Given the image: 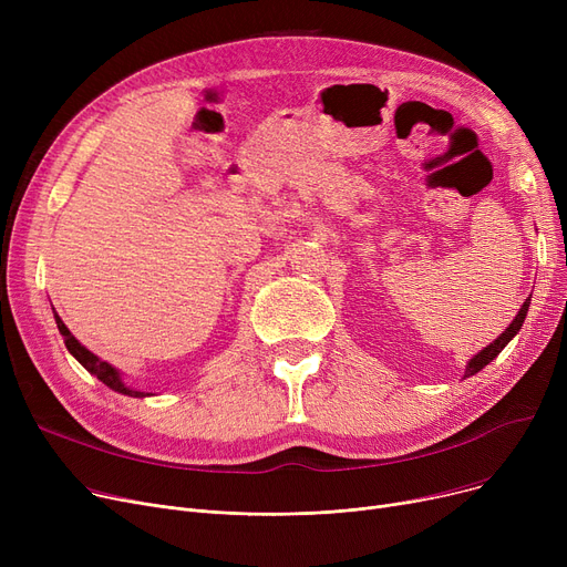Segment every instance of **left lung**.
Instances as JSON below:
<instances>
[{
  "label": "left lung",
  "instance_id": "obj_1",
  "mask_svg": "<svg viewBox=\"0 0 567 567\" xmlns=\"http://www.w3.org/2000/svg\"><path fill=\"white\" fill-rule=\"evenodd\" d=\"M528 303H530V296L528 299L524 301V306L519 308V312H517V317L513 319V323L508 326V329H505L494 342H489L483 351H478L473 355V359L466 363V372H464V377H471V374H475V372H481L485 365H489L496 355L503 351V347L508 344L517 333H519V329H522V323H524V319H526V312H528Z\"/></svg>",
  "mask_w": 567,
  "mask_h": 567
}]
</instances>
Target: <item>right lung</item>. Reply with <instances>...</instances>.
Listing matches in <instances>:
<instances>
[{"instance_id": "right-lung-1", "label": "right lung", "mask_w": 567, "mask_h": 567, "mask_svg": "<svg viewBox=\"0 0 567 567\" xmlns=\"http://www.w3.org/2000/svg\"><path fill=\"white\" fill-rule=\"evenodd\" d=\"M54 321H56L59 333L64 336L66 349L75 355V361H78L86 372H92L96 379H101V381L107 385V389H112V391H116V393H122V395H128V398H148V395H154V393L135 391V389H131V385H126V383L122 381V374H118L116 368H112L110 363L101 361L96 353H92L84 344H80V340L73 338V333L66 329V323L62 321V317H59L56 312H54Z\"/></svg>"}]
</instances>
